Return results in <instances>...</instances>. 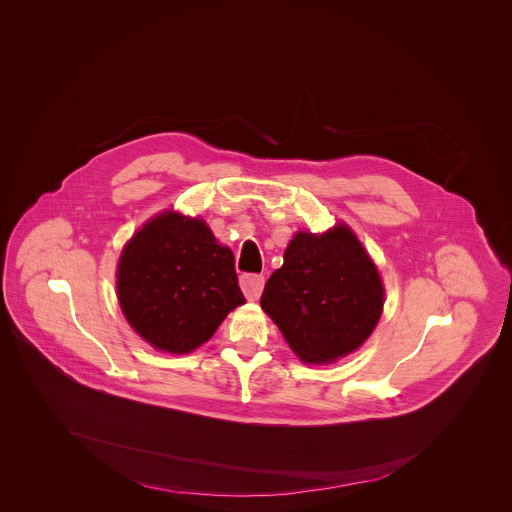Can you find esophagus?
<instances>
[{"instance_id": "esophagus-1", "label": "esophagus", "mask_w": 512, "mask_h": 512, "mask_svg": "<svg viewBox=\"0 0 512 512\" xmlns=\"http://www.w3.org/2000/svg\"><path fill=\"white\" fill-rule=\"evenodd\" d=\"M240 288L248 299H258L264 290V276L262 274H242Z\"/></svg>"}]
</instances>
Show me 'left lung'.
Returning a JSON list of instances; mask_svg holds the SVG:
<instances>
[{"label": "left lung", "instance_id": "left-lung-1", "mask_svg": "<svg viewBox=\"0 0 512 512\" xmlns=\"http://www.w3.org/2000/svg\"><path fill=\"white\" fill-rule=\"evenodd\" d=\"M384 290L372 260L347 226L297 232L284 266L266 282L262 309L305 363H331L359 349L376 327Z\"/></svg>", "mask_w": 512, "mask_h": 512}]
</instances>
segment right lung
I'll return each instance as SVG.
<instances>
[{
	"label": "right lung",
	"instance_id": "right-lung-1",
	"mask_svg": "<svg viewBox=\"0 0 512 512\" xmlns=\"http://www.w3.org/2000/svg\"><path fill=\"white\" fill-rule=\"evenodd\" d=\"M118 299L149 345L189 353L209 341L246 299L234 254L199 219L163 213L128 242L118 264Z\"/></svg>",
	"mask_w": 512,
	"mask_h": 512
}]
</instances>
